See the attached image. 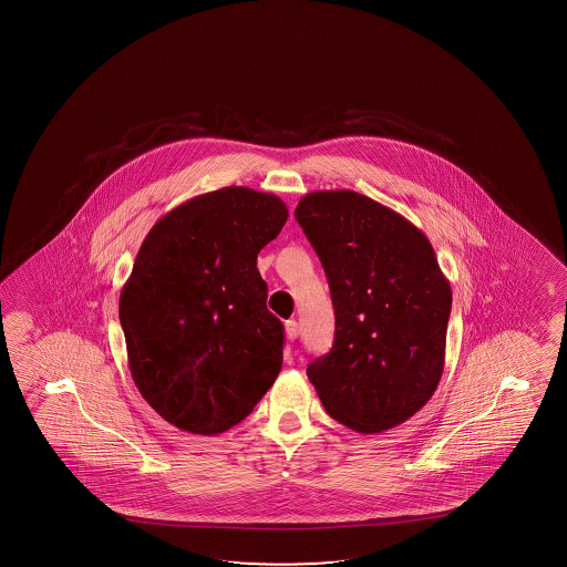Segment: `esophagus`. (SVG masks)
<instances>
[{"instance_id":"obj_1","label":"esophagus","mask_w":567,"mask_h":567,"mask_svg":"<svg viewBox=\"0 0 567 567\" xmlns=\"http://www.w3.org/2000/svg\"><path fill=\"white\" fill-rule=\"evenodd\" d=\"M285 331H287L288 339H290V341H295L296 337L300 334L298 321H296V319H288L287 323H285Z\"/></svg>"}]
</instances>
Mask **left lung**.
<instances>
[{
  "mask_svg": "<svg viewBox=\"0 0 567 567\" xmlns=\"http://www.w3.org/2000/svg\"><path fill=\"white\" fill-rule=\"evenodd\" d=\"M295 217L333 300V347L306 370L321 403L360 434L403 424L434 395L445 364L451 287L432 244L350 189L311 192Z\"/></svg>",
  "mask_w": 567,
  "mask_h": 567,
  "instance_id": "8db88e82",
  "label": "left lung"
}]
</instances>
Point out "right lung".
Returning <instances> with one entry per match:
<instances>
[{
    "label": "right lung",
    "instance_id": "add662e5",
    "mask_svg": "<svg viewBox=\"0 0 567 567\" xmlns=\"http://www.w3.org/2000/svg\"><path fill=\"white\" fill-rule=\"evenodd\" d=\"M287 218L277 195L223 187L172 209L141 244L120 323L133 383L172 426L223 434L277 380L285 329L257 254Z\"/></svg>",
    "mask_w": 567,
    "mask_h": 567
}]
</instances>
